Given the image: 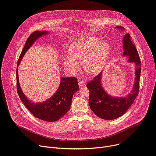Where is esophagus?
<instances>
[{
	"label": "esophagus",
	"instance_id": "34e87169",
	"mask_svg": "<svg viewBox=\"0 0 156 156\" xmlns=\"http://www.w3.org/2000/svg\"><path fill=\"white\" fill-rule=\"evenodd\" d=\"M79 83V85L80 87H83V86L85 85V83L83 81L80 80H79V83Z\"/></svg>",
	"mask_w": 156,
	"mask_h": 156
}]
</instances>
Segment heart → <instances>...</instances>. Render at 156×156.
Listing matches in <instances>:
<instances>
[{"label":"heart","instance_id":"1","mask_svg":"<svg viewBox=\"0 0 156 156\" xmlns=\"http://www.w3.org/2000/svg\"><path fill=\"white\" fill-rule=\"evenodd\" d=\"M109 53L110 47L108 43L100 42L96 37H88L71 44L70 55L65 56L63 63L66 70L73 74L79 71V62H80L83 71L87 74L93 76L103 66Z\"/></svg>","mask_w":156,"mask_h":156}]
</instances>
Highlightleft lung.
I'll return each mask as SVG.
<instances>
[{
    "instance_id": "1",
    "label": "left lung",
    "mask_w": 156,
    "mask_h": 156,
    "mask_svg": "<svg viewBox=\"0 0 156 156\" xmlns=\"http://www.w3.org/2000/svg\"><path fill=\"white\" fill-rule=\"evenodd\" d=\"M115 28L120 30H125L124 27L119 26H116ZM123 49L124 51L122 56H127L128 61L135 65V81L130 93L122 97L110 95L102 86L103 72L87 85L90 91L88 104L91 110L96 115L105 120L115 119L123 115L133 104L138 94L141 61L135 45L133 44L131 36L129 33L126 34L123 37Z\"/></svg>"
}]
</instances>
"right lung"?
Masks as SVG:
<instances>
[{
    "label": "right lung",
    "instance_id": "obj_1",
    "mask_svg": "<svg viewBox=\"0 0 156 156\" xmlns=\"http://www.w3.org/2000/svg\"><path fill=\"white\" fill-rule=\"evenodd\" d=\"M47 30H36L28 37L20 54L16 69V87L19 97L26 108L36 117L47 122H55L63 117L69 111L73 97L79 87L76 77H61L59 86L53 95L41 103L33 102L28 100L23 92L18 77V66L26 52L39 38L48 35Z\"/></svg>",
    "mask_w": 156,
    "mask_h": 156
}]
</instances>
